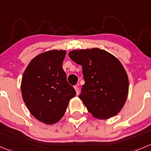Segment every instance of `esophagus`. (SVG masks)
Listing matches in <instances>:
<instances>
[{
	"label": "esophagus",
	"instance_id": "obj_1",
	"mask_svg": "<svg viewBox=\"0 0 151 151\" xmlns=\"http://www.w3.org/2000/svg\"><path fill=\"white\" fill-rule=\"evenodd\" d=\"M74 88H75V90H76V95H78V94H79V92H80V91H79V88H78V87L77 86H74Z\"/></svg>",
	"mask_w": 151,
	"mask_h": 151
}]
</instances>
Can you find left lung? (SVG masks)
<instances>
[{
  "label": "left lung",
  "mask_w": 151,
  "mask_h": 151,
  "mask_svg": "<svg viewBox=\"0 0 151 151\" xmlns=\"http://www.w3.org/2000/svg\"><path fill=\"white\" fill-rule=\"evenodd\" d=\"M73 61L81 65L85 83L79 98L98 119H108L122 110L129 94V78L120 61L98 48L69 52Z\"/></svg>",
  "instance_id": "left-lung-1"
}]
</instances>
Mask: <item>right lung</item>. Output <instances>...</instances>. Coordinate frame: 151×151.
<instances>
[{
    "label": "right lung",
    "mask_w": 151,
    "mask_h": 151,
    "mask_svg": "<svg viewBox=\"0 0 151 151\" xmlns=\"http://www.w3.org/2000/svg\"><path fill=\"white\" fill-rule=\"evenodd\" d=\"M66 51L49 50L38 54L22 76L21 92L31 114L39 122L52 125L64 116L75 89L67 82L63 63Z\"/></svg>",
    "instance_id": "1"
}]
</instances>
